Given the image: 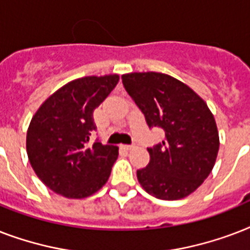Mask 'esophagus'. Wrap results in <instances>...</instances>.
Returning <instances> with one entry per match:
<instances>
[{
	"label": "esophagus",
	"mask_w": 250,
	"mask_h": 250,
	"mask_svg": "<svg viewBox=\"0 0 250 250\" xmlns=\"http://www.w3.org/2000/svg\"><path fill=\"white\" fill-rule=\"evenodd\" d=\"M122 146H123V148H125V149H127V150H131V149H133V148H135V145H133V144H127V145H122Z\"/></svg>",
	"instance_id": "obj_1"
}]
</instances>
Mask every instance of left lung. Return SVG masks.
I'll return each mask as SVG.
<instances>
[{"label":"left lung","instance_id":"8db88e82","mask_svg":"<svg viewBox=\"0 0 250 250\" xmlns=\"http://www.w3.org/2000/svg\"><path fill=\"white\" fill-rule=\"evenodd\" d=\"M127 93L144 114L149 128L164 129L165 139L148 148V166L137 180L160 200H179L197 189L213 170L219 136L213 114L196 92L161 72L122 75Z\"/></svg>","mask_w":250,"mask_h":250}]
</instances>
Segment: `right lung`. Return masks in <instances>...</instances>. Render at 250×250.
Returning <instances> with one entry per match:
<instances>
[{
	"label": "right lung",
	"mask_w": 250,
	"mask_h": 250,
	"mask_svg": "<svg viewBox=\"0 0 250 250\" xmlns=\"http://www.w3.org/2000/svg\"><path fill=\"white\" fill-rule=\"evenodd\" d=\"M119 76H86L53 93L33 115L27 131V154L45 186L67 198H84L105 186L118 148L90 143L94 109Z\"/></svg>",
	"instance_id": "add662e5"
}]
</instances>
